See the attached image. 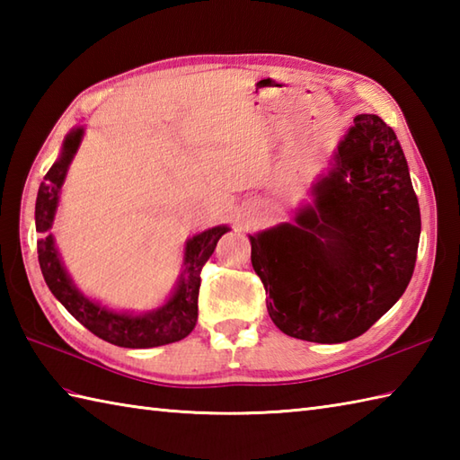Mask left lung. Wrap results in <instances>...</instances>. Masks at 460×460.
Masks as SVG:
<instances>
[{"label":"left lung","mask_w":460,"mask_h":460,"mask_svg":"<svg viewBox=\"0 0 460 460\" xmlns=\"http://www.w3.org/2000/svg\"><path fill=\"white\" fill-rule=\"evenodd\" d=\"M295 221L249 235L267 310L287 336L340 344L364 334L413 277L421 213L395 132L358 114Z\"/></svg>","instance_id":"obj_1"}]
</instances>
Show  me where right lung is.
I'll use <instances>...</instances> for the list:
<instances>
[{"mask_svg":"<svg viewBox=\"0 0 460 460\" xmlns=\"http://www.w3.org/2000/svg\"><path fill=\"white\" fill-rule=\"evenodd\" d=\"M83 134V128H75L66 134L61 155L47 172L37 191L35 227L41 233V239L37 241V255L47 287L84 328H89L94 336L111 341L114 346L155 348L180 341L190 334L195 328V322H198L201 269L213 255L221 235L231 231V227L217 225V227L205 229L185 241L181 275L178 277L170 298L158 308L144 312V314H134V312L112 310L84 296L66 272L51 233L58 199H61V188L68 165L79 150Z\"/></svg>","mask_w":460,"mask_h":460,"instance_id":"obj_1","label":"right lung"}]
</instances>
